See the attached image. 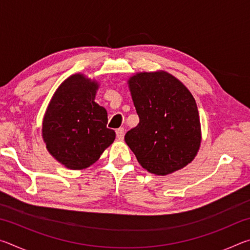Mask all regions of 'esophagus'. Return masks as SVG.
<instances>
[{
	"instance_id": "1",
	"label": "esophagus",
	"mask_w": 250,
	"mask_h": 250,
	"mask_svg": "<svg viewBox=\"0 0 250 250\" xmlns=\"http://www.w3.org/2000/svg\"><path fill=\"white\" fill-rule=\"evenodd\" d=\"M116 133H117V138L119 139V140H122L125 137V129L124 128H119L116 130Z\"/></svg>"
}]
</instances>
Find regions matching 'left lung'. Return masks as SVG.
<instances>
[{
  "mask_svg": "<svg viewBox=\"0 0 250 250\" xmlns=\"http://www.w3.org/2000/svg\"><path fill=\"white\" fill-rule=\"evenodd\" d=\"M138 125L125 141L141 167L167 175L191 163L201 146V122L195 99L166 71L139 73L128 80Z\"/></svg>",
  "mask_w": 250,
  "mask_h": 250,
  "instance_id": "1",
  "label": "left lung"
}]
</instances>
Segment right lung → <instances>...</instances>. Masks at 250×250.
<instances>
[{
	"label": "right lung",
	"mask_w": 250,
	"mask_h": 250,
	"mask_svg": "<svg viewBox=\"0 0 250 250\" xmlns=\"http://www.w3.org/2000/svg\"><path fill=\"white\" fill-rule=\"evenodd\" d=\"M99 84L82 74L62 82L43 120L44 142L50 154L70 170L94 164L116 139L107 128V110L95 103Z\"/></svg>",
	"instance_id": "add662e5"
}]
</instances>
